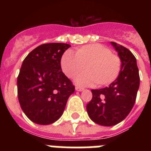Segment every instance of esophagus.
Wrapping results in <instances>:
<instances>
[{
    "mask_svg": "<svg viewBox=\"0 0 151 151\" xmlns=\"http://www.w3.org/2000/svg\"><path fill=\"white\" fill-rule=\"evenodd\" d=\"M75 89H76V91H78V92H81V91H83V90H84V88L79 87V86H76Z\"/></svg>",
    "mask_w": 151,
    "mask_h": 151,
    "instance_id": "34e87169",
    "label": "esophagus"
}]
</instances>
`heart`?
I'll return each mask as SVG.
<instances>
[{
  "label": "heart",
  "mask_w": 151,
  "mask_h": 151,
  "mask_svg": "<svg viewBox=\"0 0 151 151\" xmlns=\"http://www.w3.org/2000/svg\"><path fill=\"white\" fill-rule=\"evenodd\" d=\"M76 78V83L84 86H91L98 83L107 85L113 82L119 74L122 61L112 54V51L100 44H92L79 48L78 52L68 49L61 59L62 70L69 78Z\"/></svg>",
  "instance_id": "heart-1"
}]
</instances>
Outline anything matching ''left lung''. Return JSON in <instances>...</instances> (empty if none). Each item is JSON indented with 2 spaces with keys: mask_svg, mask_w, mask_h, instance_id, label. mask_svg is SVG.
<instances>
[{
  "mask_svg": "<svg viewBox=\"0 0 151 151\" xmlns=\"http://www.w3.org/2000/svg\"><path fill=\"white\" fill-rule=\"evenodd\" d=\"M122 61L117 78L109 87L92 89V99L86 106L91 119L103 126H113L129 115L136 102L139 76L136 57L125 47L111 42Z\"/></svg>",
  "mask_w": 151,
  "mask_h": 151,
  "instance_id": "8db88e82",
  "label": "left lung"
}]
</instances>
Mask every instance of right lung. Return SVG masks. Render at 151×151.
I'll return each mask as SVG.
<instances>
[{"label":"right lung","mask_w":151,"mask_h":151,"mask_svg":"<svg viewBox=\"0 0 151 151\" xmlns=\"http://www.w3.org/2000/svg\"><path fill=\"white\" fill-rule=\"evenodd\" d=\"M70 47L65 43L44 44L22 62L17 78L18 98L22 111L36 124L56 122L74 92L75 87L61 68L62 55Z\"/></svg>","instance_id":"right-lung-1"}]
</instances>
